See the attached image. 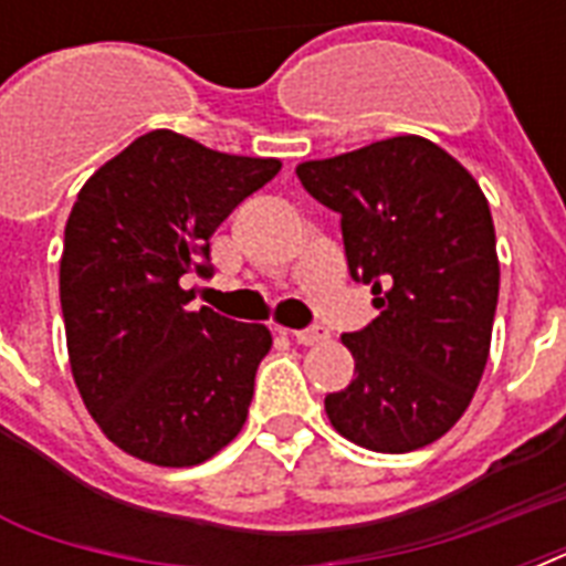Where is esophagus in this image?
Listing matches in <instances>:
<instances>
[{"mask_svg": "<svg viewBox=\"0 0 566 566\" xmlns=\"http://www.w3.org/2000/svg\"><path fill=\"white\" fill-rule=\"evenodd\" d=\"M291 337L296 340V344H319V340H326L328 332L323 326H308V328H296V332H291Z\"/></svg>", "mask_w": 566, "mask_h": 566, "instance_id": "1", "label": "esophagus"}]
</instances>
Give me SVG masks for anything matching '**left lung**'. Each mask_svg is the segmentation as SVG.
<instances>
[{"mask_svg": "<svg viewBox=\"0 0 566 566\" xmlns=\"http://www.w3.org/2000/svg\"><path fill=\"white\" fill-rule=\"evenodd\" d=\"M296 176L340 213L349 275L373 284L378 308L340 337L355 378L326 396L328 420L373 452L429 447L461 420L491 353L500 261L488 199L417 135L305 161Z\"/></svg>", "mask_w": 566, "mask_h": 566, "instance_id": "left-lung-1", "label": "left lung"}]
</instances>
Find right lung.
Wrapping results in <instances>:
<instances>
[{
	"instance_id": "obj_1",
	"label": "right lung",
	"mask_w": 566,
	"mask_h": 566,
	"mask_svg": "<svg viewBox=\"0 0 566 566\" xmlns=\"http://www.w3.org/2000/svg\"><path fill=\"white\" fill-rule=\"evenodd\" d=\"M275 158L213 153L158 128L93 172L64 229L61 311L78 394L123 452L202 464L238 438L270 353L266 326L190 311L211 234L273 181Z\"/></svg>"
}]
</instances>
